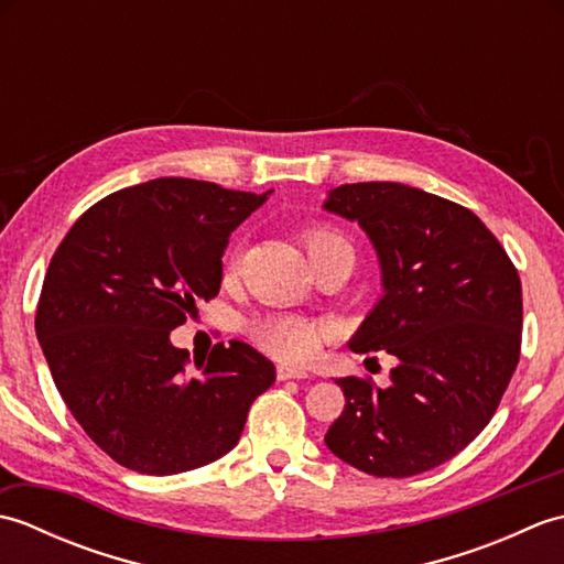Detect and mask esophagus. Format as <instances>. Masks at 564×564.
I'll use <instances>...</instances> for the list:
<instances>
[{"label": "esophagus", "instance_id": "1", "mask_svg": "<svg viewBox=\"0 0 564 564\" xmlns=\"http://www.w3.org/2000/svg\"><path fill=\"white\" fill-rule=\"evenodd\" d=\"M275 376H279V380H305L310 373L305 368H295V366H279V370H275Z\"/></svg>", "mask_w": 564, "mask_h": 564}]
</instances>
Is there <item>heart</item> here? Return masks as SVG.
Masks as SVG:
<instances>
[{
    "label": "heart",
    "instance_id": "b5f03b06",
    "mask_svg": "<svg viewBox=\"0 0 564 564\" xmlns=\"http://www.w3.org/2000/svg\"><path fill=\"white\" fill-rule=\"evenodd\" d=\"M305 247L310 259L329 249H351V245L339 232L329 230V227H313V230H307ZM237 261L239 257L232 254L230 261H227V269L235 271ZM322 337H325V327L297 315L273 317L254 329V339L259 341V346H263L269 354L283 358V361H307L319 349Z\"/></svg>",
    "mask_w": 564,
    "mask_h": 564
}]
</instances>
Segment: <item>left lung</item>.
<instances>
[{
    "label": "left lung",
    "instance_id": "left-lung-1",
    "mask_svg": "<svg viewBox=\"0 0 564 564\" xmlns=\"http://www.w3.org/2000/svg\"><path fill=\"white\" fill-rule=\"evenodd\" d=\"M325 210L358 223L382 295L349 346L398 358L390 388L339 378L327 448L356 470L412 477L451 460L497 412L521 351V281L473 210L398 182L344 184Z\"/></svg>",
    "mask_w": 564,
    "mask_h": 564
}]
</instances>
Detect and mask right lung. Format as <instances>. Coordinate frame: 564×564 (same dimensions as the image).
Instances as JSON below:
<instances>
[{"mask_svg": "<svg viewBox=\"0 0 564 564\" xmlns=\"http://www.w3.org/2000/svg\"><path fill=\"white\" fill-rule=\"evenodd\" d=\"M267 194L162 176L101 198L47 267L35 337L87 436L142 475H176L237 446L275 368L232 339L194 358L170 332L218 295L232 230Z\"/></svg>", "mask_w": 564, "mask_h": 564, "instance_id": "1", "label": "right lung"}]
</instances>
